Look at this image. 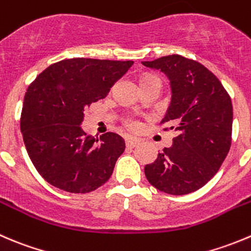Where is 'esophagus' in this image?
Wrapping results in <instances>:
<instances>
[{"instance_id":"esophagus-1","label":"esophagus","mask_w":251,"mask_h":251,"mask_svg":"<svg viewBox=\"0 0 251 251\" xmlns=\"http://www.w3.org/2000/svg\"><path fill=\"white\" fill-rule=\"evenodd\" d=\"M125 143H126V147H135V146L138 145V140H136V138L133 137H126L125 138Z\"/></svg>"}]
</instances>
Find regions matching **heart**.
<instances>
[{"mask_svg": "<svg viewBox=\"0 0 251 251\" xmlns=\"http://www.w3.org/2000/svg\"><path fill=\"white\" fill-rule=\"evenodd\" d=\"M153 81H160V79L158 78L157 76L148 75V76L143 77L142 81H141V84L150 83V82H153ZM124 124H125V126L128 128V130H137V128L140 127V121H138L137 119L133 118V116H126V118L124 119Z\"/></svg>", "mask_w": 251, "mask_h": 251, "instance_id": "b5f03b06", "label": "heart"}]
</instances>
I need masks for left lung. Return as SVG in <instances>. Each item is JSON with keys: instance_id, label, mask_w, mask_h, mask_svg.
<instances>
[{"instance_id": "obj_1", "label": "left lung", "mask_w": 251, "mask_h": 251, "mask_svg": "<svg viewBox=\"0 0 251 251\" xmlns=\"http://www.w3.org/2000/svg\"><path fill=\"white\" fill-rule=\"evenodd\" d=\"M170 79L172 103L160 124L177 131L145 174L155 189L185 195L207 184L218 172L232 143L233 105L220 79L202 64L180 55L143 61Z\"/></svg>"}]
</instances>
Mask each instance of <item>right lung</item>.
Wrapping results in <instances>:
<instances>
[{
  "label": "right lung",
  "instance_id": "obj_1",
  "mask_svg": "<svg viewBox=\"0 0 251 251\" xmlns=\"http://www.w3.org/2000/svg\"><path fill=\"white\" fill-rule=\"evenodd\" d=\"M133 61L75 57L44 70L24 96L21 131L29 158L52 186L87 194L105 184L125 141L114 132L87 136L81 123L92 103L105 98Z\"/></svg>",
  "mask_w": 251,
  "mask_h": 251
}]
</instances>
